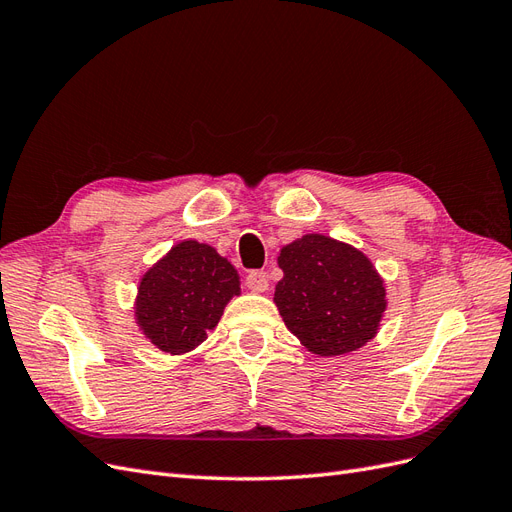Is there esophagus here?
Masks as SVG:
<instances>
[{"instance_id":"esophagus-1","label":"esophagus","mask_w":512,"mask_h":512,"mask_svg":"<svg viewBox=\"0 0 512 512\" xmlns=\"http://www.w3.org/2000/svg\"><path fill=\"white\" fill-rule=\"evenodd\" d=\"M245 286L252 292H265L269 288V275L265 271H250L245 277Z\"/></svg>"}]
</instances>
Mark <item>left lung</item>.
I'll list each match as a JSON object with an SVG mask.
<instances>
[{"mask_svg": "<svg viewBox=\"0 0 512 512\" xmlns=\"http://www.w3.org/2000/svg\"><path fill=\"white\" fill-rule=\"evenodd\" d=\"M284 277L275 305L301 344L320 356H339L376 335L384 284L363 252L324 235H305L280 252Z\"/></svg>", "mask_w": 512, "mask_h": 512, "instance_id": "1", "label": "left lung"}]
</instances>
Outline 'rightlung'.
Here are the masks:
<instances>
[{
  "label": "right lung",
  "mask_w": 512,
  "mask_h": 512,
  "mask_svg": "<svg viewBox=\"0 0 512 512\" xmlns=\"http://www.w3.org/2000/svg\"><path fill=\"white\" fill-rule=\"evenodd\" d=\"M235 294L239 275L230 262L205 243L183 241L145 273L138 327L162 352H188L205 342Z\"/></svg>",
  "instance_id": "1"
}]
</instances>
